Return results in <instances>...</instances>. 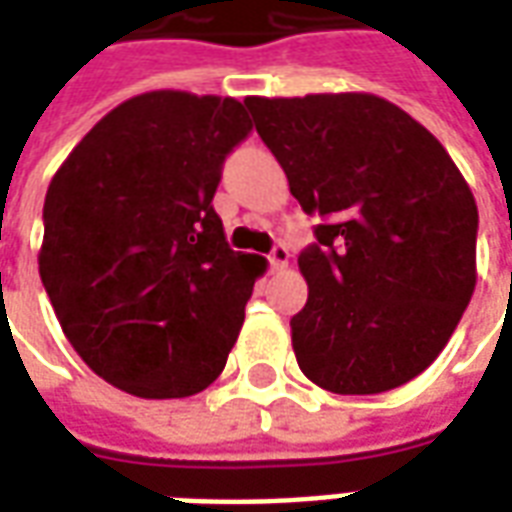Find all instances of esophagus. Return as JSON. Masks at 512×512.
I'll use <instances>...</instances> for the list:
<instances>
[{
    "mask_svg": "<svg viewBox=\"0 0 512 512\" xmlns=\"http://www.w3.org/2000/svg\"><path fill=\"white\" fill-rule=\"evenodd\" d=\"M288 260H290L288 246H282V244L274 246V249H271V255H268V263H271L274 271H282V268L288 266Z\"/></svg>",
    "mask_w": 512,
    "mask_h": 512,
    "instance_id": "1",
    "label": "esophagus"
}]
</instances>
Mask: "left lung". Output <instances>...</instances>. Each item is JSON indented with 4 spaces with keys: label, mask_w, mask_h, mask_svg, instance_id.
<instances>
[{
    "label": "left lung",
    "mask_w": 512,
    "mask_h": 512,
    "mask_svg": "<svg viewBox=\"0 0 512 512\" xmlns=\"http://www.w3.org/2000/svg\"><path fill=\"white\" fill-rule=\"evenodd\" d=\"M315 224L293 351L312 384L378 395L417 378L477 282V202L428 128L370 93L244 101Z\"/></svg>",
    "instance_id": "8db88e82"
}]
</instances>
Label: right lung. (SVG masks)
<instances>
[{
    "instance_id": "add662e5",
    "label": "right lung",
    "mask_w": 512,
    "mask_h": 512,
    "mask_svg": "<svg viewBox=\"0 0 512 512\" xmlns=\"http://www.w3.org/2000/svg\"><path fill=\"white\" fill-rule=\"evenodd\" d=\"M249 131L235 98L153 90L101 117L51 178L43 288L73 351L128 395H197L227 365L266 271L213 211Z\"/></svg>"
}]
</instances>
